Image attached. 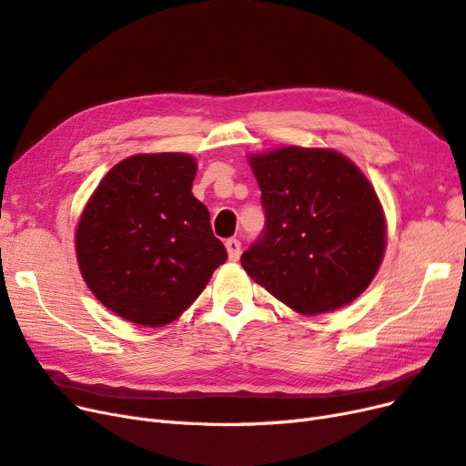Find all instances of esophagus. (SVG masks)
<instances>
[{"label":"esophagus","instance_id":"1","mask_svg":"<svg viewBox=\"0 0 466 466\" xmlns=\"http://www.w3.org/2000/svg\"><path fill=\"white\" fill-rule=\"evenodd\" d=\"M225 248H228L229 260L237 262V260H238V257H241V243H238L237 238H229V241L225 243Z\"/></svg>","mask_w":466,"mask_h":466}]
</instances>
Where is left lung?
<instances>
[{
	"instance_id": "8db88e82",
	"label": "left lung",
	"mask_w": 466,
	"mask_h": 466,
	"mask_svg": "<svg viewBox=\"0 0 466 466\" xmlns=\"http://www.w3.org/2000/svg\"><path fill=\"white\" fill-rule=\"evenodd\" d=\"M266 229L243 252L245 272L301 315L336 311L375 278L385 211L358 165L334 149L284 146L248 155Z\"/></svg>"
}]
</instances>
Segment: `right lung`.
<instances>
[{
	"label": "right lung",
	"instance_id": "add662e5",
	"mask_svg": "<svg viewBox=\"0 0 466 466\" xmlns=\"http://www.w3.org/2000/svg\"><path fill=\"white\" fill-rule=\"evenodd\" d=\"M188 153H137L91 194L76 231L83 279L108 311L165 327L198 299L228 250L194 198Z\"/></svg>",
	"mask_w": 466,
	"mask_h": 466
}]
</instances>
